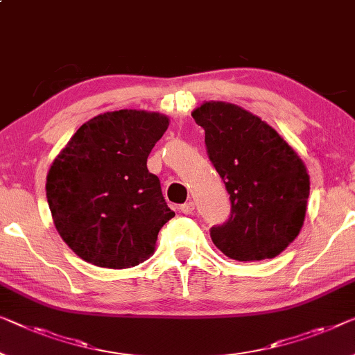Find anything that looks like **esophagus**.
Wrapping results in <instances>:
<instances>
[{
    "label": "esophagus",
    "instance_id": "esophagus-1",
    "mask_svg": "<svg viewBox=\"0 0 355 355\" xmlns=\"http://www.w3.org/2000/svg\"><path fill=\"white\" fill-rule=\"evenodd\" d=\"M180 211H182V214H184V215H191L194 211V202L189 200V202L182 204V205H180Z\"/></svg>",
    "mask_w": 355,
    "mask_h": 355
}]
</instances>
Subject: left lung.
Returning <instances> with one entry per match:
<instances>
[{
  "mask_svg": "<svg viewBox=\"0 0 355 355\" xmlns=\"http://www.w3.org/2000/svg\"><path fill=\"white\" fill-rule=\"evenodd\" d=\"M205 150L230 194L228 221L210 228L214 244L237 261L274 258L300 234L309 175L271 125L236 105L205 102L193 111Z\"/></svg>",
  "mask_w": 355,
  "mask_h": 355,
  "instance_id": "obj_1",
  "label": "left lung"
}]
</instances>
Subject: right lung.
Segmentation results:
<instances>
[{"mask_svg":"<svg viewBox=\"0 0 355 355\" xmlns=\"http://www.w3.org/2000/svg\"><path fill=\"white\" fill-rule=\"evenodd\" d=\"M167 125L159 113L98 114L52 162L47 204L62 239L84 261L124 269L155 252L157 232L175 214L146 159Z\"/></svg>","mask_w":355,"mask_h":355,"instance_id":"right-lung-1","label":"right lung"}]
</instances>
